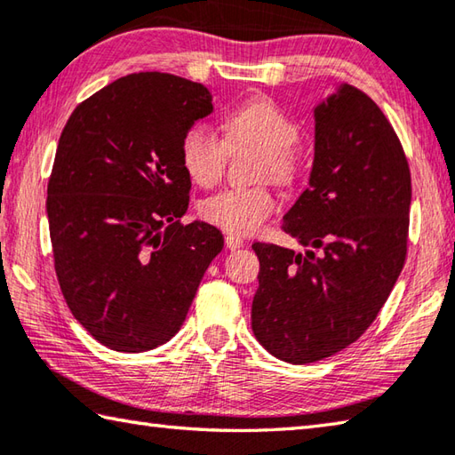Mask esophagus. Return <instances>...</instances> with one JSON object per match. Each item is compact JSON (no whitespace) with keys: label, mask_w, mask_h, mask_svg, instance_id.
<instances>
[{"label":"esophagus","mask_w":455,"mask_h":455,"mask_svg":"<svg viewBox=\"0 0 455 455\" xmlns=\"http://www.w3.org/2000/svg\"><path fill=\"white\" fill-rule=\"evenodd\" d=\"M243 237H239V235H235V234H228L226 235V245H228V250H239V247H243Z\"/></svg>","instance_id":"obj_1"}]
</instances>
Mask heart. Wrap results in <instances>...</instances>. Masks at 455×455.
Wrapping results in <instances>:
<instances>
[{"mask_svg":"<svg viewBox=\"0 0 455 455\" xmlns=\"http://www.w3.org/2000/svg\"><path fill=\"white\" fill-rule=\"evenodd\" d=\"M224 140L208 126L194 124L182 136L180 158L196 184L210 188L226 172L229 152L255 148V180H271L281 188H293L303 174V156L297 148L299 124L285 108L267 97L247 99L224 116ZM277 208L267 184L228 188L200 205L210 224L229 234H251Z\"/></svg>","mask_w":455,"mask_h":455,"instance_id":"heart-1","label":"heart"}]
</instances>
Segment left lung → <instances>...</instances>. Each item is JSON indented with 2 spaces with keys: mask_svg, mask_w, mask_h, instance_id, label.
Listing matches in <instances>:
<instances>
[{
  "mask_svg": "<svg viewBox=\"0 0 455 455\" xmlns=\"http://www.w3.org/2000/svg\"><path fill=\"white\" fill-rule=\"evenodd\" d=\"M410 202L398 134L366 92L342 84L315 108L311 180L281 224L307 251L253 243L255 339L291 364L323 361L361 339L404 267Z\"/></svg>",
  "mask_w": 455,
  "mask_h": 455,
  "instance_id": "left-lung-1",
  "label": "left lung"
}]
</instances>
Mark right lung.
Returning a JSON list of instances; mask_svg holds the SVG:
<instances>
[{"instance_id":"1","label":"right lung","mask_w":455,"mask_h":455,"mask_svg":"<svg viewBox=\"0 0 455 455\" xmlns=\"http://www.w3.org/2000/svg\"><path fill=\"white\" fill-rule=\"evenodd\" d=\"M213 110L202 83L170 73L116 79L73 110L47 184L59 287L84 329L118 353L174 337L221 231L182 224L190 176L180 144Z\"/></svg>"}]
</instances>
